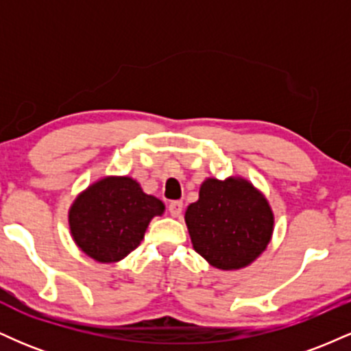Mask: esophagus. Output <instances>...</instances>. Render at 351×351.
Instances as JSON below:
<instances>
[{"label":"esophagus","instance_id":"esophagus-1","mask_svg":"<svg viewBox=\"0 0 351 351\" xmlns=\"http://www.w3.org/2000/svg\"><path fill=\"white\" fill-rule=\"evenodd\" d=\"M168 211H170V215L173 217H178L181 215V211H183V203H181V201H171V203L168 204Z\"/></svg>","mask_w":351,"mask_h":351}]
</instances>
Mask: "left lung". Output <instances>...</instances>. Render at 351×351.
Wrapping results in <instances>:
<instances>
[{"label":"left lung","instance_id":"left-lung-1","mask_svg":"<svg viewBox=\"0 0 351 351\" xmlns=\"http://www.w3.org/2000/svg\"><path fill=\"white\" fill-rule=\"evenodd\" d=\"M184 221L195 251L223 271L251 264L267 247L274 231L267 199L241 178H208Z\"/></svg>","mask_w":351,"mask_h":351}]
</instances>
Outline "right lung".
<instances>
[{
    "label": "right lung",
    "instance_id": "1",
    "mask_svg": "<svg viewBox=\"0 0 351 351\" xmlns=\"http://www.w3.org/2000/svg\"><path fill=\"white\" fill-rule=\"evenodd\" d=\"M163 203L147 195L135 180L110 176L88 186L75 198L69 226L75 244L99 263H117L142 243L153 216Z\"/></svg>",
    "mask_w": 351,
    "mask_h": 351
}]
</instances>
